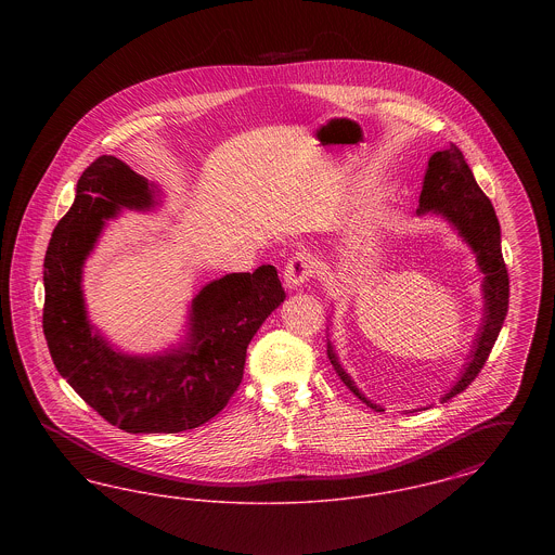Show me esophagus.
<instances>
[{"label":"esophagus","instance_id":"1","mask_svg":"<svg viewBox=\"0 0 555 555\" xmlns=\"http://www.w3.org/2000/svg\"><path fill=\"white\" fill-rule=\"evenodd\" d=\"M314 272H317L314 256L310 251H306V249L295 251L291 256L287 266H285V272H283L287 289H297L299 285L308 283L314 276Z\"/></svg>","mask_w":555,"mask_h":555}]
</instances>
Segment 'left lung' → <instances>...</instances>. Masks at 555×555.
I'll list each match as a JSON object with an SVG mask.
<instances>
[{
	"label": "left lung",
	"instance_id": "left-lung-1",
	"mask_svg": "<svg viewBox=\"0 0 555 555\" xmlns=\"http://www.w3.org/2000/svg\"><path fill=\"white\" fill-rule=\"evenodd\" d=\"M435 211L443 214L449 222L460 231V235L470 243L476 251V260L485 274L482 291H485V320L480 335L476 339L473 360L460 376V380L453 385V389L446 393L443 401L462 393L485 366L493 345L500 337L503 320L507 314L509 304V279L507 268L503 262L502 231L500 220L493 210L491 199L482 193V189L476 185L475 175L464 158L462 150L451 143L448 150L433 154L428 159V168L424 175L423 193H421V210L418 214ZM328 360L341 376L345 385L360 397L374 412H383V408L370 403L362 396L351 378L345 374L341 364L337 362V356L328 344Z\"/></svg>",
	"mask_w": 555,
	"mask_h": 555
}]
</instances>
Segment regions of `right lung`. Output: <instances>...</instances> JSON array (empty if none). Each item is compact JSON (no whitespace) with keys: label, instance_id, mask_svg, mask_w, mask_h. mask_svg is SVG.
Here are the masks:
<instances>
[{"label":"right lung","instance_id":"add662e5","mask_svg":"<svg viewBox=\"0 0 555 555\" xmlns=\"http://www.w3.org/2000/svg\"><path fill=\"white\" fill-rule=\"evenodd\" d=\"M154 189L114 156L93 159L70 210L53 229L43 262V335L57 372L104 421L127 433H181L214 418L237 391L245 353L285 299L274 266L227 274L199 291L185 349L129 358L93 333L80 268L120 208H152Z\"/></svg>","mask_w":555,"mask_h":555}]
</instances>
